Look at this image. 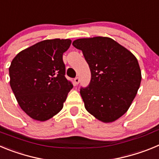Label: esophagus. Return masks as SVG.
Listing matches in <instances>:
<instances>
[{
	"mask_svg": "<svg viewBox=\"0 0 159 159\" xmlns=\"http://www.w3.org/2000/svg\"><path fill=\"white\" fill-rule=\"evenodd\" d=\"M74 82H75V85H77V84L80 83V78H79V77H75V78L74 79Z\"/></svg>",
	"mask_w": 159,
	"mask_h": 159,
	"instance_id": "obj_1",
	"label": "esophagus"
}]
</instances>
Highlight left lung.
<instances>
[{
    "instance_id": "8db88e82",
    "label": "left lung",
    "mask_w": 159,
    "mask_h": 159,
    "mask_svg": "<svg viewBox=\"0 0 159 159\" xmlns=\"http://www.w3.org/2000/svg\"><path fill=\"white\" fill-rule=\"evenodd\" d=\"M72 45L83 52L92 74L88 86L80 88L86 110L103 123L115 121L127 112L139 88L137 59L109 37L78 39Z\"/></svg>"
}]
</instances>
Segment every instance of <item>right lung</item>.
Listing matches in <instances>:
<instances>
[{"label":"right lung","instance_id":"obj_1","mask_svg":"<svg viewBox=\"0 0 159 159\" xmlns=\"http://www.w3.org/2000/svg\"><path fill=\"white\" fill-rule=\"evenodd\" d=\"M71 40H45L16 55L9 67L10 86L22 110L46 121L62 110L73 88L65 77L63 54Z\"/></svg>","mask_w":159,"mask_h":159}]
</instances>
